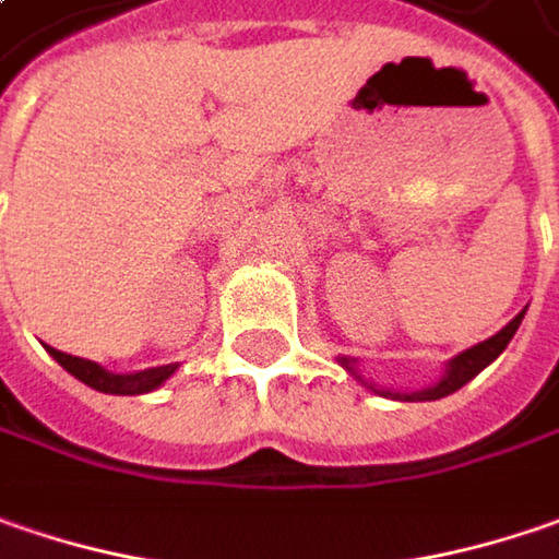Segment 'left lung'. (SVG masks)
<instances>
[{"label":"left lung","mask_w":559,"mask_h":559,"mask_svg":"<svg viewBox=\"0 0 559 559\" xmlns=\"http://www.w3.org/2000/svg\"><path fill=\"white\" fill-rule=\"evenodd\" d=\"M522 318H525V311H522V314H516V318L507 323V326H503L497 336H490V340H485V343H478V346H472V349H465L462 355H456V358L450 361V368H447V374H443V380H440V383H433V386L421 390V393H405L403 400H440V396H450V393H456L460 386H465V383H468V380H472L475 374H481L490 361H493L500 352L507 349V346H510V340H513V333L519 330ZM343 365H346L349 371H355L349 358H343Z\"/></svg>","instance_id":"left-lung-1"}]
</instances>
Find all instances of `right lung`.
Segmentation results:
<instances>
[{
	"label": "right lung",
	"mask_w": 559,
	"mask_h": 559,
	"mask_svg": "<svg viewBox=\"0 0 559 559\" xmlns=\"http://www.w3.org/2000/svg\"><path fill=\"white\" fill-rule=\"evenodd\" d=\"M49 355L74 374L81 383L94 386L99 393H116V396H134V393H151L156 390L166 377L176 371V365H159V368H147V371H138V374H109L106 368H99L97 361H87V358H74L59 349H49Z\"/></svg>",
	"instance_id": "1"
}]
</instances>
